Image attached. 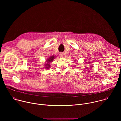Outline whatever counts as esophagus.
Segmentation results:
<instances>
[{"label":"esophagus","mask_w":121,"mask_h":121,"mask_svg":"<svg viewBox=\"0 0 121 121\" xmlns=\"http://www.w3.org/2000/svg\"><path fill=\"white\" fill-rule=\"evenodd\" d=\"M59 55H60V57H63L64 56V53H60Z\"/></svg>","instance_id":"esophagus-1"}]
</instances>
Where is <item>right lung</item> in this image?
<instances>
[{"label":"right lung","instance_id":"add662e5","mask_svg":"<svg viewBox=\"0 0 121 121\" xmlns=\"http://www.w3.org/2000/svg\"><path fill=\"white\" fill-rule=\"evenodd\" d=\"M55 56H50L49 58H48V59H47L48 60H47V63H46V64H46V65H45L46 67H45V68H46V69H48L49 68V67H50V62H51L52 61H53V59H54L55 58Z\"/></svg>","mask_w":121,"mask_h":121}]
</instances>
